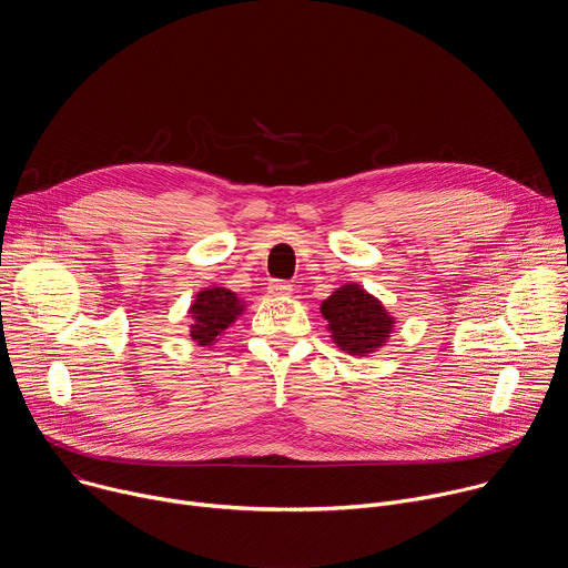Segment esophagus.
Wrapping results in <instances>:
<instances>
[{
  "label": "esophagus",
  "instance_id": "obj_1",
  "mask_svg": "<svg viewBox=\"0 0 568 568\" xmlns=\"http://www.w3.org/2000/svg\"><path fill=\"white\" fill-rule=\"evenodd\" d=\"M267 292L272 294V296H287L290 292H292V285L287 283V281H272L270 285H267Z\"/></svg>",
  "mask_w": 568,
  "mask_h": 568
}]
</instances>
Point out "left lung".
<instances>
[{
    "mask_svg": "<svg viewBox=\"0 0 568 568\" xmlns=\"http://www.w3.org/2000/svg\"><path fill=\"white\" fill-rule=\"evenodd\" d=\"M328 318L335 344L351 355H366L379 348L390 328L393 318L382 303L366 294L359 285H344L321 305Z\"/></svg>",
    "mask_w": 568,
    "mask_h": 568,
    "instance_id": "8db88e82",
    "label": "left lung"
}]
</instances>
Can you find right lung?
Returning <instances> with one entry per match:
<instances>
[{
	"mask_svg": "<svg viewBox=\"0 0 568 568\" xmlns=\"http://www.w3.org/2000/svg\"><path fill=\"white\" fill-rule=\"evenodd\" d=\"M242 305L237 296L224 287L204 290L197 294L195 303L191 305L193 326L191 337L200 346H211L222 331L229 328V323L235 321Z\"/></svg>",
	"mask_w": 568,
	"mask_h": 568,
	"instance_id": "obj_1",
	"label": "right lung"
}]
</instances>
